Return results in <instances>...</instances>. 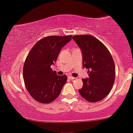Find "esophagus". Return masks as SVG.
<instances>
[{"mask_svg":"<svg viewBox=\"0 0 133 133\" xmlns=\"http://www.w3.org/2000/svg\"><path fill=\"white\" fill-rule=\"evenodd\" d=\"M68 79H70V80H73V79H75V77H72V76H68Z\"/></svg>","mask_w":133,"mask_h":133,"instance_id":"esophagus-1","label":"esophagus"}]
</instances>
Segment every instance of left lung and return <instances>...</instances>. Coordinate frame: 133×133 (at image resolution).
Masks as SVG:
<instances>
[{"label":"left lung","mask_w":133,"mask_h":133,"mask_svg":"<svg viewBox=\"0 0 133 133\" xmlns=\"http://www.w3.org/2000/svg\"><path fill=\"white\" fill-rule=\"evenodd\" d=\"M72 39L82 52L83 66L88 69L89 78L82 79L83 85L79 93L90 102L102 101L110 93L115 81V64L111 54L93 36L76 35Z\"/></svg>","instance_id":"1"}]
</instances>
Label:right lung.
Returning a JSON list of instances; mask_svg holds the SVG:
<instances>
[{"label": "right lung", "instance_id": "add662e5", "mask_svg": "<svg viewBox=\"0 0 133 133\" xmlns=\"http://www.w3.org/2000/svg\"><path fill=\"white\" fill-rule=\"evenodd\" d=\"M71 38L72 35L47 36L39 40L29 52L23 65V77L27 91L36 101L49 103L59 96L67 76L56 74L51 65Z\"/></svg>", "mask_w": 133, "mask_h": 133}]
</instances>
